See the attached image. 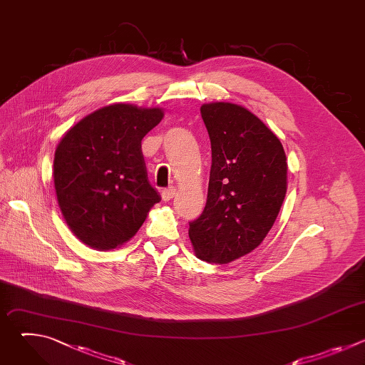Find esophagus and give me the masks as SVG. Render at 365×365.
<instances>
[{"label":"esophagus","instance_id":"1","mask_svg":"<svg viewBox=\"0 0 365 365\" xmlns=\"http://www.w3.org/2000/svg\"><path fill=\"white\" fill-rule=\"evenodd\" d=\"M175 195H176V189H175L173 186H169V187H166V189L162 190V197H163V200H170Z\"/></svg>","mask_w":365,"mask_h":365}]
</instances>
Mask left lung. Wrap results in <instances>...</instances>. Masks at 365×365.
Instances as JSON below:
<instances>
[{"label": "left lung", "mask_w": 365, "mask_h": 365, "mask_svg": "<svg viewBox=\"0 0 365 365\" xmlns=\"http://www.w3.org/2000/svg\"><path fill=\"white\" fill-rule=\"evenodd\" d=\"M200 114L212 165L205 210L189 222V237L203 262L228 264L272 230L287 189L286 154L276 134L235 103H205Z\"/></svg>", "instance_id": "1"}]
</instances>
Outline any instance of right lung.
<instances>
[{"label":"right lung","instance_id":"1","mask_svg":"<svg viewBox=\"0 0 365 365\" xmlns=\"http://www.w3.org/2000/svg\"><path fill=\"white\" fill-rule=\"evenodd\" d=\"M162 118L160 108L114 103L81 120L59 143L53 163L58 202L86 245L117 248L160 202L147 178L141 140Z\"/></svg>","mask_w":365,"mask_h":365}]
</instances>
